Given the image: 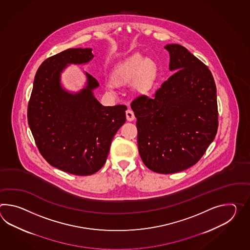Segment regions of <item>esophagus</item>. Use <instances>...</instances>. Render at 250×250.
<instances>
[{
    "mask_svg": "<svg viewBox=\"0 0 250 250\" xmlns=\"http://www.w3.org/2000/svg\"><path fill=\"white\" fill-rule=\"evenodd\" d=\"M125 115H126V119H127V121H133L134 120V114H133V112L132 110H130V109H128L126 113H125Z\"/></svg>",
    "mask_w": 250,
    "mask_h": 250,
    "instance_id": "esophagus-1",
    "label": "esophagus"
}]
</instances>
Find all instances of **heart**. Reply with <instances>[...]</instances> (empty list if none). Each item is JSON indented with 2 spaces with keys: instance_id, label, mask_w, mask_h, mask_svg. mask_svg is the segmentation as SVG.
Segmentation results:
<instances>
[{
  "instance_id": "b5f03b06",
  "label": "heart",
  "mask_w": 250,
  "mask_h": 250,
  "mask_svg": "<svg viewBox=\"0 0 250 250\" xmlns=\"http://www.w3.org/2000/svg\"><path fill=\"white\" fill-rule=\"evenodd\" d=\"M158 76L155 62L142 54H133L117 63L111 72L114 84L124 85L133 82V89L139 93H145L153 88ZM106 89L111 91V83H106Z\"/></svg>"
}]
</instances>
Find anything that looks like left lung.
Returning <instances> with one entry per match:
<instances>
[{
	"label": "left lung",
	"mask_w": 250,
	"mask_h": 250,
	"mask_svg": "<svg viewBox=\"0 0 250 250\" xmlns=\"http://www.w3.org/2000/svg\"><path fill=\"white\" fill-rule=\"evenodd\" d=\"M176 72L155 97L140 96L131 107L137 118L139 154L154 172H179L197 163L218 129L216 86L211 71L186 47L167 44Z\"/></svg>",
	"instance_id": "left-lung-1"
}]
</instances>
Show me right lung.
<instances>
[{
	"mask_svg": "<svg viewBox=\"0 0 250 250\" xmlns=\"http://www.w3.org/2000/svg\"><path fill=\"white\" fill-rule=\"evenodd\" d=\"M91 48H70L44 60L34 80L28 122L39 152L51 166L88 176L104 166L112 140L125 123L126 105L105 106L93 95L100 84L88 72L87 83L72 93L60 77L68 64H83L94 56Z\"/></svg>",
	"mask_w": 250,
	"mask_h": 250,
	"instance_id": "obj_1",
	"label": "right lung"
}]
</instances>
